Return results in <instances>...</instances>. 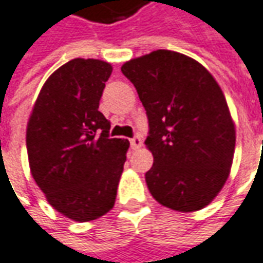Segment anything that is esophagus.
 Returning a JSON list of instances; mask_svg holds the SVG:
<instances>
[{"label":"esophagus","mask_w":263,"mask_h":263,"mask_svg":"<svg viewBox=\"0 0 263 263\" xmlns=\"http://www.w3.org/2000/svg\"><path fill=\"white\" fill-rule=\"evenodd\" d=\"M141 146H142V139L138 137V135H137V137L132 138V139H131V148H132V149H139Z\"/></svg>","instance_id":"esophagus-1"}]
</instances>
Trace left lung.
<instances>
[{
  "instance_id": "8db88e82",
  "label": "left lung",
  "mask_w": 263,
  "mask_h": 263,
  "mask_svg": "<svg viewBox=\"0 0 263 263\" xmlns=\"http://www.w3.org/2000/svg\"><path fill=\"white\" fill-rule=\"evenodd\" d=\"M149 124L154 165L145 181L161 205L179 212L205 208L227 182L235 124L221 87L194 58L158 49L125 62Z\"/></svg>"
}]
</instances>
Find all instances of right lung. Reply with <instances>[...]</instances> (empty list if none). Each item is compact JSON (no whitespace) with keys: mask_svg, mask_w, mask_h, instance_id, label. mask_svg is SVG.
I'll return each instance as SVG.
<instances>
[{"mask_svg":"<svg viewBox=\"0 0 263 263\" xmlns=\"http://www.w3.org/2000/svg\"><path fill=\"white\" fill-rule=\"evenodd\" d=\"M112 65L75 58L42 85L27 125L29 170L47 201L77 222L114 208L129 142L98 111Z\"/></svg>","mask_w":263,"mask_h":263,"instance_id":"1","label":"right lung"}]
</instances>
